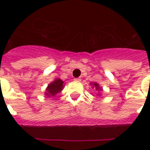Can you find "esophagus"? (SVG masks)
Returning a JSON list of instances; mask_svg holds the SVG:
<instances>
[{"label": "esophagus", "instance_id": "obj_1", "mask_svg": "<svg viewBox=\"0 0 150 150\" xmlns=\"http://www.w3.org/2000/svg\"><path fill=\"white\" fill-rule=\"evenodd\" d=\"M74 81L79 83V82L81 81V79H80V78H75V79H74Z\"/></svg>", "mask_w": 150, "mask_h": 150}]
</instances>
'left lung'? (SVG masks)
Wrapping results in <instances>:
<instances>
[{"instance_id":"1","label":"left lung","mask_w":150,"mask_h":150,"mask_svg":"<svg viewBox=\"0 0 150 150\" xmlns=\"http://www.w3.org/2000/svg\"><path fill=\"white\" fill-rule=\"evenodd\" d=\"M90 85H91L92 88H94L95 90H96L97 92H98V94H97V95H98V96H100V95H102L100 92L103 91V89H102L101 87L99 86V84H98L97 83H90Z\"/></svg>"}]
</instances>
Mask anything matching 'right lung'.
<instances>
[{
  "label": "right lung",
  "mask_w": 150,
  "mask_h": 150,
  "mask_svg": "<svg viewBox=\"0 0 150 150\" xmlns=\"http://www.w3.org/2000/svg\"><path fill=\"white\" fill-rule=\"evenodd\" d=\"M64 82L62 81L61 79H59V78L55 79L54 81L50 83L48 86L46 87L45 95L47 98H52V97L55 96L57 94L62 91L64 86Z\"/></svg>",
  "instance_id": "obj_1"
}]
</instances>
